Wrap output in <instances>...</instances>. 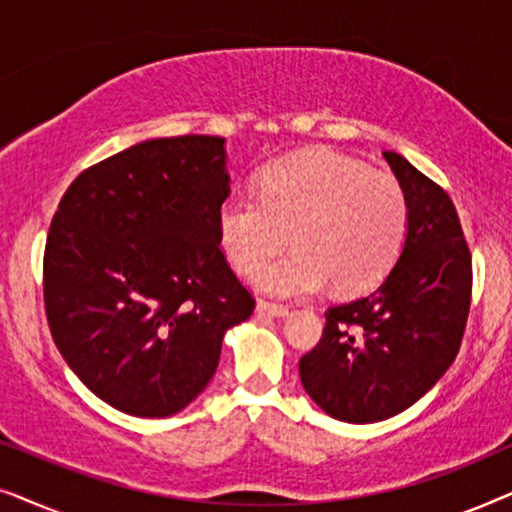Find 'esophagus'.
<instances>
[{"label":"esophagus","instance_id":"1","mask_svg":"<svg viewBox=\"0 0 512 512\" xmlns=\"http://www.w3.org/2000/svg\"><path fill=\"white\" fill-rule=\"evenodd\" d=\"M256 314H258V317H277V319H282V317H286V314H289V307L275 305V303H265V300H258V303H256Z\"/></svg>","mask_w":512,"mask_h":512}]
</instances>
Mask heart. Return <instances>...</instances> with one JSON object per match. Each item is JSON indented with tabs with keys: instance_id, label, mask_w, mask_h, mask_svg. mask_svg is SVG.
Segmentation results:
<instances>
[{
	"instance_id": "heart-1",
	"label": "heart",
	"mask_w": 512,
	"mask_h": 512,
	"mask_svg": "<svg viewBox=\"0 0 512 512\" xmlns=\"http://www.w3.org/2000/svg\"><path fill=\"white\" fill-rule=\"evenodd\" d=\"M410 209L387 172L331 149L293 153L263 167L258 200L235 195L219 209L223 254L244 275L296 247L256 275V289L296 298L331 282L338 296L375 289L394 268Z\"/></svg>"
}]
</instances>
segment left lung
Masks as SVG:
<instances>
[{
    "label": "left lung",
    "mask_w": 512,
    "mask_h": 512,
    "mask_svg": "<svg viewBox=\"0 0 512 512\" xmlns=\"http://www.w3.org/2000/svg\"><path fill=\"white\" fill-rule=\"evenodd\" d=\"M410 209L394 270L373 293L331 307L319 345L298 363L326 415L373 424L401 415L457 359L471 307V254L450 195L384 151Z\"/></svg>",
    "instance_id": "obj_1"
}]
</instances>
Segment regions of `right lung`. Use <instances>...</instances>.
<instances>
[{
    "instance_id": "1",
    "label": "right lung",
    "mask_w": 512,
    "mask_h": 512,
    "mask_svg": "<svg viewBox=\"0 0 512 512\" xmlns=\"http://www.w3.org/2000/svg\"><path fill=\"white\" fill-rule=\"evenodd\" d=\"M226 139H146L88 167L62 195L44 254L53 340L111 408L170 417L216 373L254 312L219 242Z\"/></svg>"
}]
</instances>
